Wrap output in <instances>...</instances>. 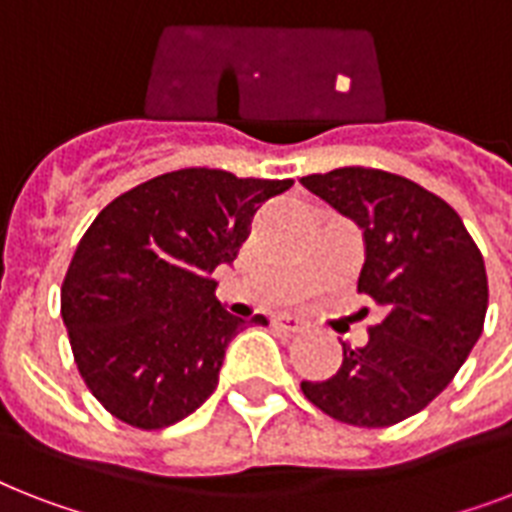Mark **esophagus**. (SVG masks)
<instances>
[{
	"mask_svg": "<svg viewBox=\"0 0 512 512\" xmlns=\"http://www.w3.org/2000/svg\"><path fill=\"white\" fill-rule=\"evenodd\" d=\"M273 327L281 329V332H287V335H300L305 329V324L295 316H279V319H273Z\"/></svg>",
	"mask_w": 512,
	"mask_h": 512,
	"instance_id": "34e87169",
	"label": "esophagus"
}]
</instances>
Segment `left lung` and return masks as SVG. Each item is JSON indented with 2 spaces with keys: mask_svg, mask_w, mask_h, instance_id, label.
I'll use <instances>...</instances> for the list:
<instances>
[{
  "mask_svg": "<svg viewBox=\"0 0 512 512\" xmlns=\"http://www.w3.org/2000/svg\"><path fill=\"white\" fill-rule=\"evenodd\" d=\"M300 183L364 231L358 292L385 311L364 348L342 345L337 374L300 388L337 422L390 428L454 380L484 332V255L441 196L401 175L340 167Z\"/></svg>",
  "mask_w": 512,
  "mask_h": 512,
  "instance_id": "obj_1",
  "label": "left lung"
}]
</instances>
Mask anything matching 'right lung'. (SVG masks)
<instances>
[{
	"mask_svg": "<svg viewBox=\"0 0 512 512\" xmlns=\"http://www.w3.org/2000/svg\"><path fill=\"white\" fill-rule=\"evenodd\" d=\"M292 185L188 167L100 209L68 265L60 316L76 369L116 420L159 430L212 396L228 342L247 327L217 303L212 271Z\"/></svg>",
	"mask_w": 512,
	"mask_h": 512,
	"instance_id": "add662e5",
	"label": "right lung"
}]
</instances>
